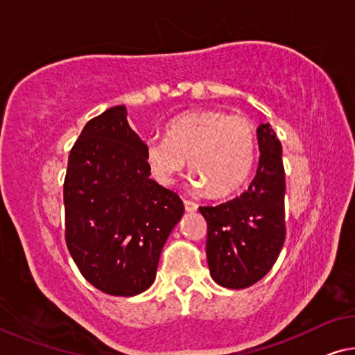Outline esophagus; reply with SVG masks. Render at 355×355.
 Masks as SVG:
<instances>
[{
  "mask_svg": "<svg viewBox=\"0 0 355 355\" xmlns=\"http://www.w3.org/2000/svg\"><path fill=\"white\" fill-rule=\"evenodd\" d=\"M183 204H184V210L189 211V213L196 211V210H198V207H199V205L196 204V202H193V200H184Z\"/></svg>",
  "mask_w": 355,
  "mask_h": 355,
  "instance_id": "obj_1",
  "label": "esophagus"
}]
</instances>
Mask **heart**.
<instances>
[{"mask_svg": "<svg viewBox=\"0 0 355 355\" xmlns=\"http://www.w3.org/2000/svg\"><path fill=\"white\" fill-rule=\"evenodd\" d=\"M144 157L161 184H172L188 159L193 187L226 198L241 188L254 166V125L245 115L221 110L187 112L167 123L166 139L145 142Z\"/></svg>", "mask_w": 355, "mask_h": 355, "instance_id": "1", "label": "heart"}]
</instances>
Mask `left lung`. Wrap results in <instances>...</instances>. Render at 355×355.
Returning a JSON list of instances; mask_svg holds the SVG:
<instances>
[{
    "label": "left lung",
    "instance_id": "1",
    "mask_svg": "<svg viewBox=\"0 0 355 355\" xmlns=\"http://www.w3.org/2000/svg\"><path fill=\"white\" fill-rule=\"evenodd\" d=\"M259 166L245 193L216 207H200L207 221L211 278L227 289L250 288L277 262L286 239L283 148L272 126L257 128Z\"/></svg>",
    "mask_w": 355,
    "mask_h": 355
}]
</instances>
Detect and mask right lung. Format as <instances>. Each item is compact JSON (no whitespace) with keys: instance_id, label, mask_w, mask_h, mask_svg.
<instances>
[{"instance_id":"obj_1","label":"right lung","mask_w":355,"mask_h":355,"mask_svg":"<svg viewBox=\"0 0 355 355\" xmlns=\"http://www.w3.org/2000/svg\"><path fill=\"white\" fill-rule=\"evenodd\" d=\"M125 105L89 120L64 178L66 245L89 284L132 297L153 284L168 234L183 216L180 196L150 178L145 142Z\"/></svg>"}]
</instances>
